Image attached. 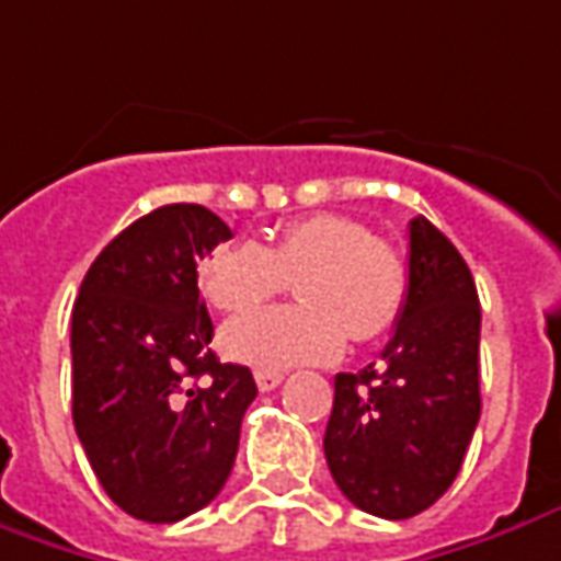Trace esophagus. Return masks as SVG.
<instances>
[{
    "label": "esophagus",
    "instance_id": "esophagus-1",
    "mask_svg": "<svg viewBox=\"0 0 561 561\" xmlns=\"http://www.w3.org/2000/svg\"><path fill=\"white\" fill-rule=\"evenodd\" d=\"M254 380H257V390L270 392L279 387L282 380H285V375L276 371V368H257V371H254Z\"/></svg>",
    "mask_w": 561,
    "mask_h": 561
}]
</instances>
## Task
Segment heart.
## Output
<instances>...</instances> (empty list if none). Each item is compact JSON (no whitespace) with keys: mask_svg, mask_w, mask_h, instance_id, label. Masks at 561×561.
<instances>
[{"mask_svg":"<svg viewBox=\"0 0 561 561\" xmlns=\"http://www.w3.org/2000/svg\"><path fill=\"white\" fill-rule=\"evenodd\" d=\"M295 279L304 304L230 322L220 346L249 365L334 359L346 337L368 344L399 322L409 295V266L387 239L346 215L288 220L273 245L236 242L211 251L202 266L205 295L224 312H251Z\"/></svg>","mask_w":561,"mask_h":561,"instance_id":"obj_1","label":"heart"}]
</instances>
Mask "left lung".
<instances>
[{"mask_svg":"<svg viewBox=\"0 0 561 561\" xmlns=\"http://www.w3.org/2000/svg\"><path fill=\"white\" fill-rule=\"evenodd\" d=\"M482 310L467 261L426 217L409 227V295L380 362L334 377L325 460L350 504L411 519L451 489L479 424Z\"/></svg>","mask_w":561,"mask_h":561,"instance_id":"left-lung-1","label":"left lung"}]
</instances>
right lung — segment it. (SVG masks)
<instances>
[{"instance_id": "add662e5", "label": "right lung", "mask_w": 561, "mask_h": 561, "mask_svg": "<svg viewBox=\"0 0 561 561\" xmlns=\"http://www.w3.org/2000/svg\"><path fill=\"white\" fill-rule=\"evenodd\" d=\"M230 227L178 202L106 245L72 304V424L110 501L144 522L215 501L257 387L211 353L196 266Z\"/></svg>"}]
</instances>
